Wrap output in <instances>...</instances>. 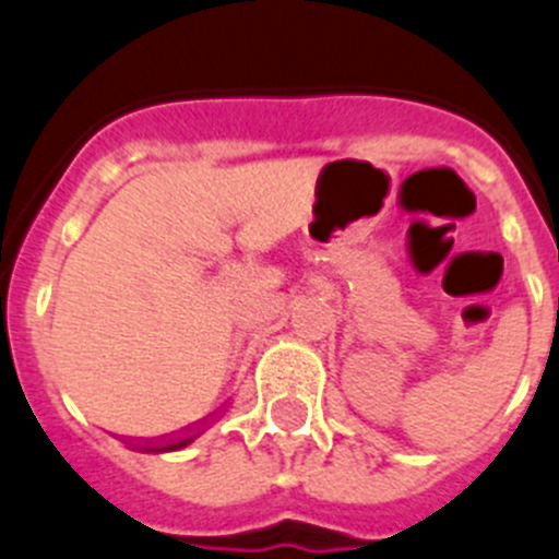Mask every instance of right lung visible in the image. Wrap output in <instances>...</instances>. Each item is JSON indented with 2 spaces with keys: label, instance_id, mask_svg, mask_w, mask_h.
Here are the masks:
<instances>
[{
  "label": "right lung",
  "instance_id": "right-lung-1",
  "mask_svg": "<svg viewBox=\"0 0 559 559\" xmlns=\"http://www.w3.org/2000/svg\"><path fill=\"white\" fill-rule=\"evenodd\" d=\"M197 436H175V438H156V441L148 443H138V452H148V454H165V452H178V449H186L189 443H194Z\"/></svg>",
  "mask_w": 559,
  "mask_h": 559
}]
</instances>
